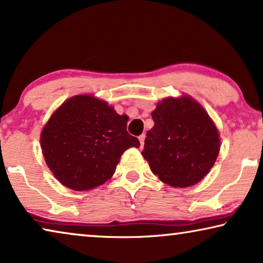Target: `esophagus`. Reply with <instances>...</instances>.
<instances>
[{"label":"esophagus","mask_w":263,"mask_h":263,"mask_svg":"<svg viewBox=\"0 0 263 263\" xmlns=\"http://www.w3.org/2000/svg\"><path fill=\"white\" fill-rule=\"evenodd\" d=\"M139 142H140V146H144V142H145V135H144V133L142 136H139Z\"/></svg>","instance_id":"obj_1"}]
</instances>
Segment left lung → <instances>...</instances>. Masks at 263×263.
I'll return each mask as SVG.
<instances>
[{"label":"left lung","mask_w":263,"mask_h":263,"mask_svg":"<svg viewBox=\"0 0 263 263\" xmlns=\"http://www.w3.org/2000/svg\"><path fill=\"white\" fill-rule=\"evenodd\" d=\"M142 155L160 181L175 187L193 186L204 178L219 152L217 127L189 96L165 98L151 113Z\"/></svg>","instance_id":"left-lung-1"}]
</instances>
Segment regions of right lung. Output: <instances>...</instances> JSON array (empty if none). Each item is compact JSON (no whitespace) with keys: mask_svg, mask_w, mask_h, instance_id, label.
<instances>
[{"mask_svg":"<svg viewBox=\"0 0 263 263\" xmlns=\"http://www.w3.org/2000/svg\"><path fill=\"white\" fill-rule=\"evenodd\" d=\"M127 116L93 96L69 98L53 113L41 132L47 165L62 185L85 191L115 174L124 151L139 147L128 135Z\"/></svg>","mask_w":263,"mask_h":263,"instance_id":"right-lung-1","label":"right lung"}]
</instances>
